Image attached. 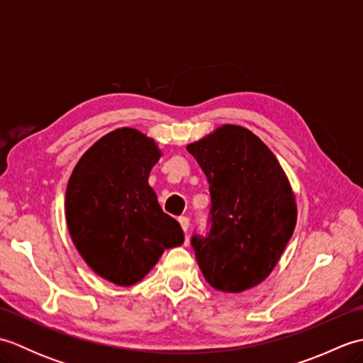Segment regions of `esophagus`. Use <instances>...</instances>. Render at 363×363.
I'll use <instances>...</instances> for the list:
<instances>
[{
    "instance_id": "obj_1",
    "label": "esophagus",
    "mask_w": 363,
    "mask_h": 363,
    "mask_svg": "<svg viewBox=\"0 0 363 363\" xmlns=\"http://www.w3.org/2000/svg\"><path fill=\"white\" fill-rule=\"evenodd\" d=\"M177 221H179V225H181L184 233H187L189 226H190V220L187 217H179V218H177Z\"/></svg>"
}]
</instances>
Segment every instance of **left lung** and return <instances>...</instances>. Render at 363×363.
I'll return each mask as SVG.
<instances>
[{
	"label": "left lung",
	"mask_w": 363,
	"mask_h": 363,
	"mask_svg": "<svg viewBox=\"0 0 363 363\" xmlns=\"http://www.w3.org/2000/svg\"><path fill=\"white\" fill-rule=\"evenodd\" d=\"M187 151L209 182L206 237L191 246L215 290L240 293L273 272L296 225L290 182L268 146L251 130L223 125Z\"/></svg>",
	"instance_id": "left-lung-1"
}]
</instances>
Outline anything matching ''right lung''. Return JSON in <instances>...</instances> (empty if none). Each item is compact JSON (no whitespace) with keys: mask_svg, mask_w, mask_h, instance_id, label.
I'll list each match as a JSON object with an SVG mask.
<instances>
[{"mask_svg":"<svg viewBox=\"0 0 363 363\" xmlns=\"http://www.w3.org/2000/svg\"><path fill=\"white\" fill-rule=\"evenodd\" d=\"M160 156L140 130L115 129L84 152L68 181L65 215L76 250L121 287L142 281L164 250L184 243L181 225L148 184Z\"/></svg>","mask_w":363,"mask_h":363,"instance_id":"1","label":"right lung"}]
</instances>
